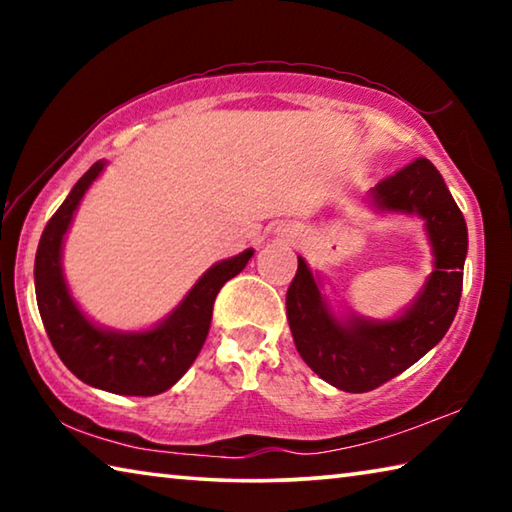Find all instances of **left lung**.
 Returning <instances> with one entry per match:
<instances>
[{
	"label": "left lung",
	"mask_w": 512,
	"mask_h": 512,
	"mask_svg": "<svg viewBox=\"0 0 512 512\" xmlns=\"http://www.w3.org/2000/svg\"><path fill=\"white\" fill-rule=\"evenodd\" d=\"M366 201L377 214L418 216L427 232L433 271L409 307L393 318L336 311L320 275L298 255V273L287 291V318L300 357L320 379L345 393L386 384L443 341L463 291L467 225L440 171L415 160L381 180Z\"/></svg>",
	"instance_id": "obj_1"
}]
</instances>
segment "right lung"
Masks as SVG:
<instances>
[{
  "instance_id": "1",
  "label": "right lung",
  "mask_w": 512,
  "mask_h": 512,
  "mask_svg": "<svg viewBox=\"0 0 512 512\" xmlns=\"http://www.w3.org/2000/svg\"><path fill=\"white\" fill-rule=\"evenodd\" d=\"M106 164L99 160L83 173L42 232L33 268L38 309L60 361L81 381L115 395L149 397L169 391L192 366L210 332L216 293L244 271L255 250L212 264L153 327L112 329L94 323L67 287L63 246L85 192Z\"/></svg>"
}]
</instances>
